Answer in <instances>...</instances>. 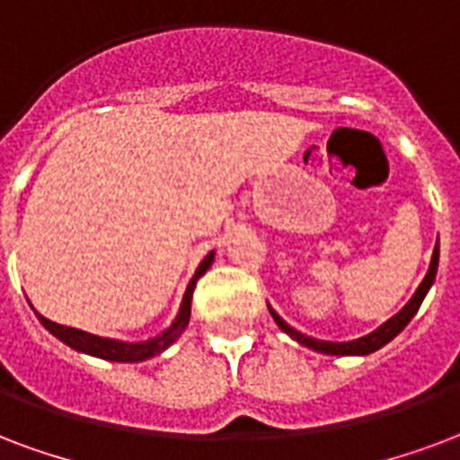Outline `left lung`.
Masks as SVG:
<instances>
[{
  "instance_id": "8db88e82",
  "label": "left lung",
  "mask_w": 460,
  "mask_h": 460,
  "mask_svg": "<svg viewBox=\"0 0 460 460\" xmlns=\"http://www.w3.org/2000/svg\"><path fill=\"white\" fill-rule=\"evenodd\" d=\"M437 267H439V243L434 247V254H431V264H429V271L424 276V281L420 283V288L414 291V296L407 300V305L400 310L398 315H393L388 323H383L378 330H374L371 334H366V337H358V340H351V341H323V340H315V337H308V334L298 332V330H293L291 324L286 323L283 317H279L274 308H269L271 317L276 320V324L281 327L283 332L293 337V340L303 344V347L313 349V351H320V354H332V357H366V354H371L376 349L385 347L393 337H398L402 330L407 327V323L412 320L414 313L420 310L422 305L424 296L427 291L431 288V283L437 279Z\"/></svg>"
}]
</instances>
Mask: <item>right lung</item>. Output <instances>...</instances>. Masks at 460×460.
I'll return each instance as SVG.
<instances>
[{
  "label": "right lung",
  "mask_w": 460,
  "mask_h": 460,
  "mask_svg": "<svg viewBox=\"0 0 460 460\" xmlns=\"http://www.w3.org/2000/svg\"><path fill=\"white\" fill-rule=\"evenodd\" d=\"M213 264V252L208 257L203 259L201 267L196 269V274L186 286L184 300H181V308H179L177 320L172 323V327H167L164 332L152 337L147 341H119V340H106V337H96V334L82 332V330H75V327H65V324H58L48 317L38 315L40 324L46 327L48 332L55 334L58 340L65 341L67 347L77 349L82 354H92V357L106 358V361H120V364H137V361H145V358H152L162 354L164 349L172 347L174 341L179 340V334L184 332L186 324H189V317H191V296L193 288H196V281L201 279L208 267Z\"/></svg>",
  "instance_id": "right-lung-1"
}]
</instances>
